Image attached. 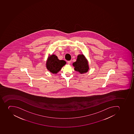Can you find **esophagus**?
Wrapping results in <instances>:
<instances>
[{"mask_svg": "<svg viewBox=\"0 0 134 134\" xmlns=\"http://www.w3.org/2000/svg\"><path fill=\"white\" fill-rule=\"evenodd\" d=\"M70 63L71 61H68V64H70Z\"/></svg>", "mask_w": 134, "mask_h": 134, "instance_id": "1", "label": "esophagus"}]
</instances>
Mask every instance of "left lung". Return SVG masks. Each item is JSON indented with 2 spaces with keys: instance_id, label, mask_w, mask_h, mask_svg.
I'll use <instances>...</instances> for the list:
<instances>
[{
  "instance_id": "1",
  "label": "left lung",
  "mask_w": 134,
  "mask_h": 134,
  "mask_svg": "<svg viewBox=\"0 0 134 134\" xmlns=\"http://www.w3.org/2000/svg\"><path fill=\"white\" fill-rule=\"evenodd\" d=\"M74 70L82 74L88 72L89 65L88 62L83 54H79L77 56V60L72 64Z\"/></svg>"
}]
</instances>
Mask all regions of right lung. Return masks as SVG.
Masks as SVG:
<instances>
[{
    "label": "right lung",
    "mask_w": 134,
    "mask_h": 134,
    "mask_svg": "<svg viewBox=\"0 0 134 134\" xmlns=\"http://www.w3.org/2000/svg\"><path fill=\"white\" fill-rule=\"evenodd\" d=\"M66 64V62L64 60H59L57 56L52 54L48 57L46 63V67L51 72L57 74Z\"/></svg>",
    "instance_id": "right-lung-1"
}]
</instances>
